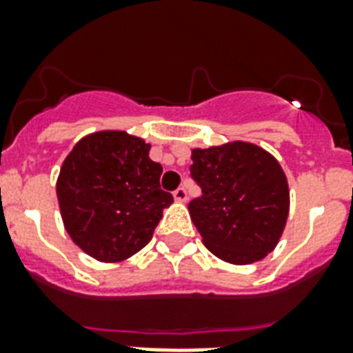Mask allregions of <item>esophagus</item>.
Masks as SVG:
<instances>
[{
	"label": "esophagus",
	"mask_w": 353,
	"mask_h": 353,
	"mask_svg": "<svg viewBox=\"0 0 353 353\" xmlns=\"http://www.w3.org/2000/svg\"><path fill=\"white\" fill-rule=\"evenodd\" d=\"M174 199H176L177 203H183V201H187V190H185V187H179L174 192Z\"/></svg>",
	"instance_id": "1"
}]
</instances>
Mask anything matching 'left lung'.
<instances>
[{
  "label": "left lung",
  "mask_w": 353,
  "mask_h": 353,
  "mask_svg": "<svg viewBox=\"0 0 353 353\" xmlns=\"http://www.w3.org/2000/svg\"><path fill=\"white\" fill-rule=\"evenodd\" d=\"M190 159L201 198L188 210L207 249L236 265L268 256L290 214V187L279 161L245 141L194 148Z\"/></svg>",
  "instance_id": "1"
}]
</instances>
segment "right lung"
Here are the masks:
<instances>
[{"mask_svg":"<svg viewBox=\"0 0 353 353\" xmlns=\"http://www.w3.org/2000/svg\"><path fill=\"white\" fill-rule=\"evenodd\" d=\"M163 166L150 159L144 139L119 130L85 135L63 159L57 196L71 240L99 262L133 256L154 236L163 209Z\"/></svg>","mask_w":353,"mask_h":353,"instance_id":"1","label":"right lung"}]
</instances>
